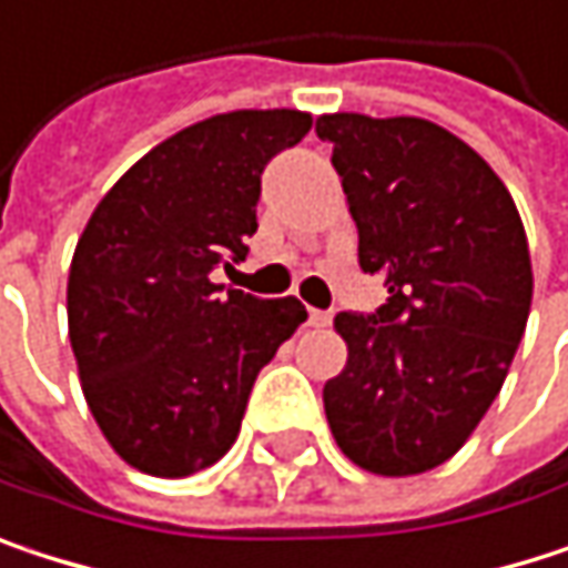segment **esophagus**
<instances>
[{
    "instance_id": "obj_1",
    "label": "esophagus",
    "mask_w": 568,
    "mask_h": 568,
    "mask_svg": "<svg viewBox=\"0 0 568 568\" xmlns=\"http://www.w3.org/2000/svg\"><path fill=\"white\" fill-rule=\"evenodd\" d=\"M329 314H326V311H314V307H311V314H307V323H311V326H329Z\"/></svg>"
}]
</instances>
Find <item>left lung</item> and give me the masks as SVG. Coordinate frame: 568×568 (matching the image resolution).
I'll use <instances>...</instances> for the list:
<instances>
[{"label": "left lung", "instance_id": "left-lung-1", "mask_svg": "<svg viewBox=\"0 0 568 568\" xmlns=\"http://www.w3.org/2000/svg\"><path fill=\"white\" fill-rule=\"evenodd\" d=\"M373 314H336L346 366L323 386L339 452L369 474H425L462 452L507 379L532 301L520 212L500 176L422 116L323 113Z\"/></svg>", "mask_w": 568, "mask_h": 568}]
</instances>
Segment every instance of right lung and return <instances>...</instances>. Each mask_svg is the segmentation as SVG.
<instances>
[{"mask_svg": "<svg viewBox=\"0 0 568 568\" xmlns=\"http://www.w3.org/2000/svg\"><path fill=\"white\" fill-rule=\"evenodd\" d=\"M304 110H232L136 160L88 219L68 271V336L88 408L143 474L189 477L239 438L257 373L307 320L297 297L222 294L245 261L267 160L307 136Z\"/></svg>", "mask_w": 568, "mask_h": 568, "instance_id": "right-lung-1", "label": "right lung"}]
</instances>
